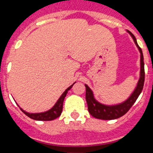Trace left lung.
Instances as JSON below:
<instances>
[{
  "label": "left lung",
  "instance_id": "8db88e82",
  "mask_svg": "<svg viewBox=\"0 0 153 153\" xmlns=\"http://www.w3.org/2000/svg\"><path fill=\"white\" fill-rule=\"evenodd\" d=\"M127 32L131 35L140 52V79L138 81L137 86H136L133 93L131 94L130 97L127 99L126 100L124 101L122 103L113 105V106H106V105H104V104L100 103V102L96 100L94 96H93V91L90 90V88L87 85L85 84V86H86V100L87 102V106H88V111L90 113V115H92L93 117L97 119H100V120H111L123 117L132 107V105L136 102L139 96L140 95L142 90H143L144 81H145V70H144L143 51L138 45L134 35L132 34L130 31L127 30Z\"/></svg>",
  "mask_w": 153,
  "mask_h": 153
}]
</instances>
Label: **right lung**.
<instances>
[{
	"instance_id": "1",
	"label": "right lung",
	"mask_w": 153,
	"mask_h": 153,
	"mask_svg": "<svg viewBox=\"0 0 153 153\" xmlns=\"http://www.w3.org/2000/svg\"><path fill=\"white\" fill-rule=\"evenodd\" d=\"M73 85H71L70 87H68L67 90L63 92V94L61 95V97L59 98L57 102H56V104H55L54 106H53L51 109H49L48 111L39 113H27V112L24 111V109H22L21 108H20V109H21V111H22L24 114L27 115V116L28 117H30V119H33V120H40V121H51V120H55V119L59 117L60 115H61L62 110H63V104L64 98L65 97L67 96V92H68V90H70V89L72 88Z\"/></svg>"
}]
</instances>
